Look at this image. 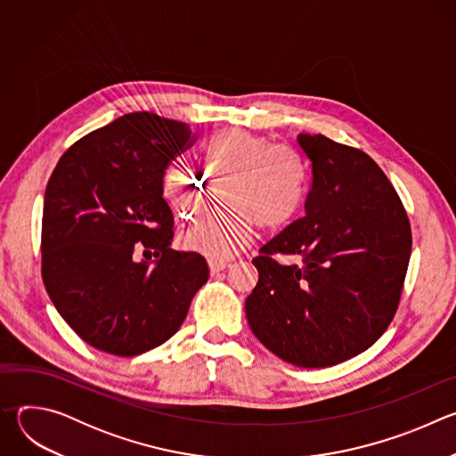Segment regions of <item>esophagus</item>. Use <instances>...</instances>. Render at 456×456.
I'll use <instances>...</instances> for the list:
<instances>
[{
	"label": "esophagus",
	"instance_id": "1",
	"mask_svg": "<svg viewBox=\"0 0 456 456\" xmlns=\"http://www.w3.org/2000/svg\"><path fill=\"white\" fill-rule=\"evenodd\" d=\"M227 267H229V264H225V262H215V259H209V271L213 276L225 271Z\"/></svg>",
	"mask_w": 456,
	"mask_h": 456
}]
</instances>
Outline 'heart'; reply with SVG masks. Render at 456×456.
<instances>
[{"instance_id": "heart-1", "label": "heart", "mask_w": 456, "mask_h": 456, "mask_svg": "<svg viewBox=\"0 0 456 456\" xmlns=\"http://www.w3.org/2000/svg\"><path fill=\"white\" fill-rule=\"evenodd\" d=\"M197 160L209 178H227L222 194L227 209L209 213L189 227L183 245L215 262H225L245 248L256 225L278 229L303 206L306 169L290 146L232 127L204 141ZM162 194L180 218H192L206 206L209 185L202 175L173 166L164 173Z\"/></svg>"}]
</instances>
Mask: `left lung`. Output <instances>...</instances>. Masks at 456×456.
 I'll return each mask as SVG.
<instances>
[{
    "instance_id": "left-lung-1",
    "label": "left lung",
    "mask_w": 456,
    "mask_h": 456,
    "mask_svg": "<svg viewBox=\"0 0 456 456\" xmlns=\"http://www.w3.org/2000/svg\"><path fill=\"white\" fill-rule=\"evenodd\" d=\"M312 187L305 216L259 248L245 301L254 336L280 359L327 368L368 350L392 322L411 254V227L392 182L361 150L299 134ZM274 253L297 255L281 266Z\"/></svg>"
}]
</instances>
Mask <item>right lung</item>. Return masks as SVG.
Listing matches in <instances>:
<instances>
[{
	"instance_id": "obj_1",
	"label": "right lung",
	"mask_w": 456,
	"mask_h": 456,
	"mask_svg": "<svg viewBox=\"0 0 456 456\" xmlns=\"http://www.w3.org/2000/svg\"><path fill=\"white\" fill-rule=\"evenodd\" d=\"M194 141L183 122L126 113L64 153L45 191L41 274L62 319L97 350L134 357L166 343L209 278L206 257L171 248L169 162ZM139 248L153 263H137Z\"/></svg>"
}]
</instances>
